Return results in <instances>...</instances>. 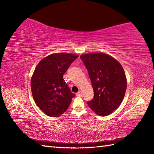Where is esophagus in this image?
<instances>
[{"instance_id":"esophagus-1","label":"esophagus","mask_w":154,"mask_h":154,"mask_svg":"<svg viewBox=\"0 0 154 154\" xmlns=\"http://www.w3.org/2000/svg\"><path fill=\"white\" fill-rule=\"evenodd\" d=\"M77 96H78V97L82 96V92H81V91H79V92L77 93Z\"/></svg>"}]
</instances>
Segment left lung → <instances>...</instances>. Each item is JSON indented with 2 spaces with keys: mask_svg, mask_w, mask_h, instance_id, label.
<instances>
[{
  "mask_svg": "<svg viewBox=\"0 0 154 154\" xmlns=\"http://www.w3.org/2000/svg\"><path fill=\"white\" fill-rule=\"evenodd\" d=\"M93 88V99L88 105L99 116L112 113L122 103L127 81L123 67L119 61L104 53L81 55Z\"/></svg>",
  "mask_w": 154,
  "mask_h": 154,
  "instance_id": "1",
  "label": "left lung"
}]
</instances>
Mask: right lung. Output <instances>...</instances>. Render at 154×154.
Listing matches in <instances>:
<instances>
[{
	"mask_svg": "<svg viewBox=\"0 0 154 154\" xmlns=\"http://www.w3.org/2000/svg\"><path fill=\"white\" fill-rule=\"evenodd\" d=\"M78 57L65 53L51 54L41 60L35 67L31 79L32 96L39 109L48 116H60L75 97L63 76Z\"/></svg>",
	"mask_w": 154,
	"mask_h": 154,
	"instance_id": "add662e5",
	"label": "right lung"
}]
</instances>
